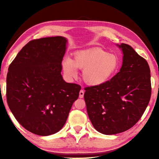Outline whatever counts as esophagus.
<instances>
[{
  "instance_id": "obj_1",
  "label": "esophagus",
  "mask_w": 159,
  "mask_h": 159,
  "mask_svg": "<svg viewBox=\"0 0 159 159\" xmlns=\"http://www.w3.org/2000/svg\"><path fill=\"white\" fill-rule=\"evenodd\" d=\"M84 93H85V92H84L83 89H81L80 91V92H79V98H83V96H84Z\"/></svg>"
}]
</instances>
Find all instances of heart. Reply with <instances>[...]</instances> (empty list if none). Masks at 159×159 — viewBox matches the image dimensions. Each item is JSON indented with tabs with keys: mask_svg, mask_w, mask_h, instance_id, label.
I'll return each instance as SVG.
<instances>
[{
	"mask_svg": "<svg viewBox=\"0 0 159 159\" xmlns=\"http://www.w3.org/2000/svg\"><path fill=\"white\" fill-rule=\"evenodd\" d=\"M119 66L120 59L116 54L99 48L78 51L74 54L72 60L67 57L62 61V69L67 77H75L76 69L83 70L84 82L90 86L107 83L116 73Z\"/></svg>",
	"mask_w": 159,
	"mask_h": 159,
	"instance_id": "1",
	"label": "heart"
}]
</instances>
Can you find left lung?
<instances>
[{"label": "left lung", "mask_w": 159, "mask_h": 159, "mask_svg": "<svg viewBox=\"0 0 159 159\" xmlns=\"http://www.w3.org/2000/svg\"><path fill=\"white\" fill-rule=\"evenodd\" d=\"M120 72L100 85L85 87L84 98L89 120L104 134L122 133L142 116L151 96L150 70L147 61L126 43Z\"/></svg>", "instance_id": "obj_1"}]
</instances>
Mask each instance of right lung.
Wrapping results in <instances>:
<instances>
[{
    "label": "right lung",
    "mask_w": 159,
    "mask_h": 159,
    "mask_svg": "<svg viewBox=\"0 0 159 159\" xmlns=\"http://www.w3.org/2000/svg\"><path fill=\"white\" fill-rule=\"evenodd\" d=\"M67 42L61 36L31 40L9 67L8 106L25 129L38 135L61 129L81 89L66 83L61 74Z\"/></svg>",
    "instance_id": "1"
}]
</instances>
